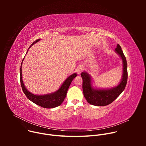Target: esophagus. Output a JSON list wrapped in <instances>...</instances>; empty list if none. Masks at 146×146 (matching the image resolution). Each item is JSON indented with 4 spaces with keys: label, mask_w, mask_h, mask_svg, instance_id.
<instances>
[{
    "label": "esophagus",
    "mask_w": 146,
    "mask_h": 146,
    "mask_svg": "<svg viewBox=\"0 0 146 146\" xmlns=\"http://www.w3.org/2000/svg\"><path fill=\"white\" fill-rule=\"evenodd\" d=\"M83 69H84V68H83V66H79L77 67V68L76 69V72L78 74H80V73L82 72V71L83 70Z\"/></svg>",
    "instance_id": "obj_1"
}]
</instances>
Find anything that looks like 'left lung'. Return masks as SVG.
<instances>
[{
	"instance_id": "8db88e82",
	"label": "left lung",
	"mask_w": 146,
	"mask_h": 146,
	"mask_svg": "<svg viewBox=\"0 0 146 146\" xmlns=\"http://www.w3.org/2000/svg\"><path fill=\"white\" fill-rule=\"evenodd\" d=\"M115 52L120 56L122 61V75L119 84L111 88H99L92 86L91 76L86 72L81 74L82 78V91L88 103L96 106H104L109 105L115 100L123 91L126 87L128 72L127 62L121 46L117 45Z\"/></svg>"
}]
</instances>
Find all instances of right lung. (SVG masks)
<instances>
[{
	"mask_svg": "<svg viewBox=\"0 0 146 146\" xmlns=\"http://www.w3.org/2000/svg\"><path fill=\"white\" fill-rule=\"evenodd\" d=\"M40 39L36 40L32 44V45L29 47V49L35 43L40 41ZM27 52V54L28 52ZM25 57L23 58L21 65L20 68V81L22 89L23 92L27 97L32 102L36 104V105L47 109H51L54 108L57 106H60L62 103L64 102L65 98H66L67 91L68 88L71 84L73 80L77 76V73H73L72 75L69 76L63 82V84L61 85L60 88L55 92L45 94V95H35L30 92L25 87L24 81L23 80V74H22V65L23 62Z\"/></svg>",
	"mask_w": 146,
	"mask_h": 146,
	"instance_id": "add662e5",
	"label": "right lung"
}]
</instances>
